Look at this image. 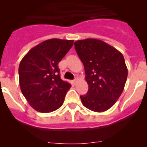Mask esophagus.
Listing matches in <instances>:
<instances>
[{
	"instance_id": "esophagus-1",
	"label": "esophagus",
	"mask_w": 147,
	"mask_h": 147,
	"mask_svg": "<svg viewBox=\"0 0 147 147\" xmlns=\"http://www.w3.org/2000/svg\"><path fill=\"white\" fill-rule=\"evenodd\" d=\"M77 82H78V80H77V79H75L74 80H73V84H74V85H76V83H77Z\"/></svg>"
}]
</instances>
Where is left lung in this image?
<instances>
[{"instance_id": "8db88e82", "label": "left lung", "mask_w": 147, "mask_h": 147, "mask_svg": "<svg viewBox=\"0 0 147 147\" xmlns=\"http://www.w3.org/2000/svg\"><path fill=\"white\" fill-rule=\"evenodd\" d=\"M74 45L88 85V93L80 96L82 103L92 111L105 112L113 106L124 90L128 74L124 56L97 39L77 40Z\"/></svg>"}]
</instances>
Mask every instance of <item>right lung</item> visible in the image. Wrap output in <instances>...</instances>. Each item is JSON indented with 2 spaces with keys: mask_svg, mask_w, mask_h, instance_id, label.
<instances>
[{
  "mask_svg": "<svg viewBox=\"0 0 147 147\" xmlns=\"http://www.w3.org/2000/svg\"><path fill=\"white\" fill-rule=\"evenodd\" d=\"M73 44L72 40H47L32 48L20 61V90L28 104L38 112H53L64 102L71 85L61 80L58 64Z\"/></svg>",
  "mask_w": 147,
  "mask_h": 147,
  "instance_id": "add662e5",
  "label": "right lung"
}]
</instances>
